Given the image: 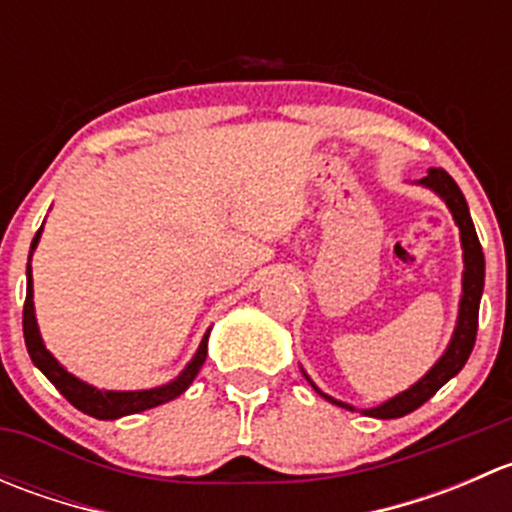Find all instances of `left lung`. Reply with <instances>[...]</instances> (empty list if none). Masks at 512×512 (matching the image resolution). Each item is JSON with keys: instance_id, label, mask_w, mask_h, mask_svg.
I'll return each instance as SVG.
<instances>
[{"instance_id": "left-lung-1", "label": "left lung", "mask_w": 512, "mask_h": 512, "mask_svg": "<svg viewBox=\"0 0 512 512\" xmlns=\"http://www.w3.org/2000/svg\"><path fill=\"white\" fill-rule=\"evenodd\" d=\"M416 185H423L431 193H436L438 198L446 203V208L451 210L453 220H456L458 232H461V247H463V292L461 302H458V319L456 329H453V337L448 342L446 352L438 356L436 364L416 381L414 386H409L401 394L391 396L389 401L379 406H371V409H359L364 416L371 418H401L411 411H416L418 406L426 404L438 389H441L446 381H451L458 371L466 366L468 356L473 352V344H476V332H478V307H480V294H483L485 285V257L483 247H480L476 227H473L471 210H468L466 198H463L461 188L456 185V180L441 168H431L426 173V178L416 180ZM302 369V366H299ZM304 374V369H302ZM307 376V374H304ZM309 384L314 386V381L309 379ZM319 396L329 401V404H337L347 411H356L352 404H344V401H337L334 396L324 394L319 386H314Z\"/></svg>"}]
</instances>
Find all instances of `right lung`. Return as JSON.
<instances>
[{
  "label": "right lung",
  "instance_id": "obj_1",
  "mask_svg": "<svg viewBox=\"0 0 512 512\" xmlns=\"http://www.w3.org/2000/svg\"><path fill=\"white\" fill-rule=\"evenodd\" d=\"M44 225L39 227V232L32 240V250H29V262H27V302H24V342H27V352L32 356L34 366L51 381V384L59 389V394L69 401L71 406H76L84 414L101 418V421H113V418L141 414L146 409H156L160 404H168L175 396L183 394L193 379L198 376V371L203 369L205 356H208V337L210 329L205 332L203 342H200L198 352L193 354V359L185 364V369L175 376L168 384L156 386V389H141V391H106L96 389V386L86 384L79 376H74L71 371H66V366H61L56 361V356L44 347V339H41L39 324H36L34 314V285H32V255L39 245V237Z\"/></svg>",
  "mask_w": 512,
  "mask_h": 512
}]
</instances>
